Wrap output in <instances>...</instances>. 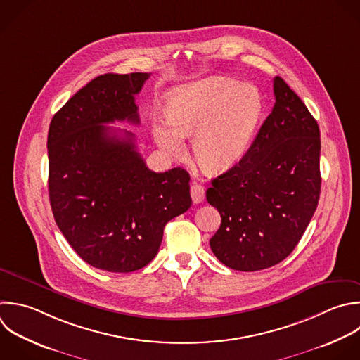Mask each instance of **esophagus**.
<instances>
[{"label": "esophagus", "instance_id": "34e87169", "mask_svg": "<svg viewBox=\"0 0 360 360\" xmlns=\"http://www.w3.org/2000/svg\"><path fill=\"white\" fill-rule=\"evenodd\" d=\"M190 195H191V200L194 204H198L204 200L205 197V190L201 184H197V183H193L191 187H190Z\"/></svg>", "mask_w": 360, "mask_h": 360}]
</instances>
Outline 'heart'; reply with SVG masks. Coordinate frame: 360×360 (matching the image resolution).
Segmentation results:
<instances>
[{"instance_id":"1","label":"heart","mask_w":360,"mask_h":360,"mask_svg":"<svg viewBox=\"0 0 360 360\" xmlns=\"http://www.w3.org/2000/svg\"><path fill=\"white\" fill-rule=\"evenodd\" d=\"M263 111L259 90L224 77H210L173 90L166 121L152 124L156 143L170 156L184 155L181 138L193 136V153L208 174H221L248 152Z\"/></svg>"}]
</instances>
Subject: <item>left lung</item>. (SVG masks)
<instances>
[{
    "instance_id": "8db88e82",
    "label": "left lung",
    "mask_w": 360,
    "mask_h": 360,
    "mask_svg": "<svg viewBox=\"0 0 360 360\" xmlns=\"http://www.w3.org/2000/svg\"><path fill=\"white\" fill-rule=\"evenodd\" d=\"M273 91V110L245 156L207 190V201L221 214L210 246L233 270L256 271L285 259L319 200L318 124L278 76Z\"/></svg>"
}]
</instances>
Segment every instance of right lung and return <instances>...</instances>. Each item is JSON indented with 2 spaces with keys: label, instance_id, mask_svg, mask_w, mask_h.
<instances>
[{
  "label": "right lung",
  "instance_id": "1",
  "mask_svg": "<svg viewBox=\"0 0 360 360\" xmlns=\"http://www.w3.org/2000/svg\"><path fill=\"white\" fill-rule=\"evenodd\" d=\"M149 73L96 77L52 118L49 200L75 252L96 269L129 273L158 255L165 225L191 207L181 167L148 169L135 135L105 124H139L135 96Z\"/></svg>",
  "mask_w": 360,
  "mask_h": 360
}]
</instances>
